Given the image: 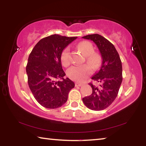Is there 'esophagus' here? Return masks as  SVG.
<instances>
[{
	"label": "esophagus",
	"instance_id": "obj_1",
	"mask_svg": "<svg viewBox=\"0 0 146 146\" xmlns=\"http://www.w3.org/2000/svg\"><path fill=\"white\" fill-rule=\"evenodd\" d=\"M82 84L81 83H79V82H75V86L76 87H80V86H82Z\"/></svg>",
	"mask_w": 146,
	"mask_h": 146
}]
</instances>
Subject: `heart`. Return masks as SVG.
I'll list each match as a JSON object with an SVG mask.
<instances>
[{
  "label": "heart",
  "instance_id": "1",
  "mask_svg": "<svg viewBox=\"0 0 146 146\" xmlns=\"http://www.w3.org/2000/svg\"><path fill=\"white\" fill-rule=\"evenodd\" d=\"M78 48L86 56V60L87 62L93 68H98L100 62V57L98 54L94 52V48L90 42L82 41L78 44ZM61 63L64 66L70 65V48L66 47L62 51L60 55ZM91 73V68L88 65L73 66H71L67 71V75L71 80L81 82L84 80Z\"/></svg>",
  "mask_w": 146,
  "mask_h": 146
}]
</instances>
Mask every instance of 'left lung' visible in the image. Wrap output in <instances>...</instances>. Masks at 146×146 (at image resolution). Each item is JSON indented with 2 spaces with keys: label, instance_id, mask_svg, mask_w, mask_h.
<instances>
[{
  "label": "left lung",
  "instance_id": "left-lung-1",
  "mask_svg": "<svg viewBox=\"0 0 146 146\" xmlns=\"http://www.w3.org/2000/svg\"><path fill=\"white\" fill-rule=\"evenodd\" d=\"M82 38L96 44L102 59L100 70L91 78L95 84H89L92 88V93L83 98L82 101L91 110H103L111 104L117 97L122 81V62L113 44L104 36L92 34Z\"/></svg>",
  "mask_w": 146,
  "mask_h": 146
}]
</instances>
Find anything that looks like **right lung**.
Instances as JSON below:
<instances>
[{
	"label": "right lung",
	"instance_id": "obj_1",
	"mask_svg": "<svg viewBox=\"0 0 146 146\" xmlns=\"http://www.w3.org/2000/svg\"><path fill=\"white\" fill-rule=\"evenodd\" d=\"M77 38L52 35L42 38L29 54L26 70L29 89L36 100L46 108L64 104L75 83L62 70L60 55L69 44ZM60 78L62 81L57 80Z\"/></svg>",
	"mask_w": 146,
	"mask_h": 146
}]
</instances>
